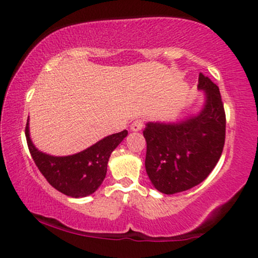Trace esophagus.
<instances>
[{
    "mask_svg": "<svg viewBox=\"0 0 258 258\" xmlns=\"http://www.w3.org/2000/svg\"><path fill=\"white\" fill-rule=\"evenodd\" d=\"M142 127H143V121H142V120H135L132 122V125H131V130L133 132H138V131H141Z\"/></svg>",
    "mask_w": 258,
    "mask_h": 258,
    "instance_id": "esophagus-1",
    "label": "esophagus"
}]
</instances>
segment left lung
<instances>
[{
	"label": "left lung",
	"instance_id": "1",
	"mask_svg": "<svg viewBox=\"0 0 258 258\" xmlns=\"http://www.w3.org/2000/svg\"><path fill=\"white\" fill-rule=\"evenodd\" d=\"M204 104L197 114L171 122H147L146 170L162 194H176L200 184L211 173L226 138V114L218 87L199 75Z\"/></svg>",
	"mask_w": 258,
	"mask_h": 258
}]
</instances>
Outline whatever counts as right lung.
<instances>
[{
  "label": "right lung",
  "instance_id": "obj_1",
  "mask_svg": "<svg viewBox=\"0 0 258 258\" xmlns=\"http://www.w3.org/2000/svg\"><path fill=\"white\" fill-rule=\"evenodd\" d=\"M127 136V131L106 136L103 139L73 155L54 156L38 150L32 143L29 119L25 137L35 164L53 188L68 197L85 198L99 188L106 174L111 153Z\"/></svg>",
  "mask_w": 258,
  "mask_h": 258
}]
</instances>
